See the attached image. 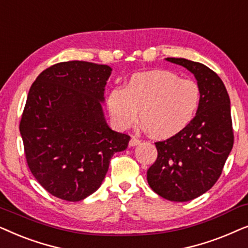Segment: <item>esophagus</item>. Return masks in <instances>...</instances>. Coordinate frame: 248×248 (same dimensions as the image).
Segmentation results:
<instances>
[{
	"label": "esophagus",
	"instance_id": "34e87169",
	"mask_svg": "<svg viewBox=\"0 0 248 248\" xmlns=\"http://www.w3.org/2000/svg\"><path fill=\"white\" fill-rule=\"evenodd\" d=\"M140 138H137V137H131V140H130V141H129V146H130V147L137 146V145L140 144Z\"/></svg>",
	"mask_w": 248,
	"mask_h": 248
}]
</instances>
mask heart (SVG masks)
Returning <instances> with one entry per match:
<instances>
[{
  "label": "heart",
  "mask_w": 248,
  "mask_h": 248,
  "mask_svg": "<svg viewBox=\"0 0 248 248\" xmlns=\"http://www.w3.org/2000/svg\"><path fill=\"white\" fill-rule=\"evenodd\" d=\"M201 103L200 86L169 70L138 72L124 88L108 95L110 117L120 130L130 128L140 117L152 136L166 140L183 131L193 121Z\"/></svg>",
  "instance_id": "obj_1"
}]
</instances>
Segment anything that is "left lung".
Segmentation results:
<instances>
[{
    "mask_svg": "<svg viewBox=\"0 0 248 248\" xmlns=\"http://www.w3.org/2000/svg\"><path fill=\"white\" fill-rule=\"evenodd\" d=\"M196 78L201 103L193 121L179 134L155 143L157 158L147 181L157 195L187 202L211 189L222 172L233 145L230 98L216 72L200 62L167 58Z\"/></svg>",
    "mask_w": 248,
    "mask_h": 248,
    "instance_id": "obj_1",
    "label": "left lung"
}]
</instances>
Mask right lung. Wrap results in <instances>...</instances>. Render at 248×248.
<instances>
[{"mask_svg":"<svg viewBox=\"0 0 248 248\" xmlns=\"http://www.w3.org/2000/svg\"><path fill=\"white\" fill-rule=\"evenodd\" d=\"M112 69L85 61L57 63L29 90L20 121L26 160L53 196L78 202L103 183L111 157L130 137L105 120V85Z\"/></svg>","mask_w":248,"mask_h":248,"instance_id":"obj_1","label":"right lung"}]
</instances>
